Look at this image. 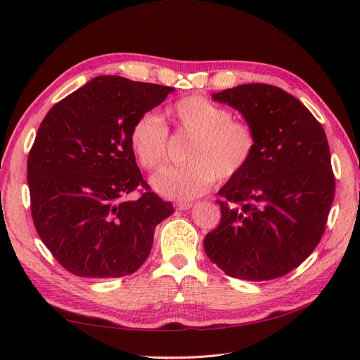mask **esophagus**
Listing matches in <instances>:
<instances>
[{
  "mask_svg": "<svg viewBox=\"0 0 360 360\" xmlns=\"http://www.w3.org/2000/svg\"><path fill=\"white\" fill-rule=\"evenodd\" d=\"M192 206H194V203H192V201H185V203H179V205H177V209H179V210H188V209H191Z\"/></svg>",
  "mask_w": 360,
  "mask_h": 360,
  "instance_id": "obj_1",
  "label": "esophagus"
}]
</instances>
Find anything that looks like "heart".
<instances>
[{
	"instance_id": "obj_1",
	"label": "heart",
	"mask_w": 360,
	"mask_h": 360,
	"mask_svg": "<svg viewBox=\"0 0 360 360\" xmlns=\"http://www.w3.org/2000/svg\"><path fill=\"white\" fill-rule=\"evenodd\" d=\"M180 129L192 136L185 160L177 168L155 174L151 185L160 195L189 201L220 181L232 180L246 171L257 150V136L246 122L232 119L231 110L205 96H188L168 111ZM129 145L146 171H157L166 162L168 129L155 114L140 116L129 133Z\"/></svg>"
}]
</instances>
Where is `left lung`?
Returning a JSON list of instances; mask_svg holds the SVG:
<instances>
[{"label": "left lung", "instance_id": "left-lung-1", "mask_svg": "<svg viewBox=\"0 0 360 360\" xmlns=\"http://www.w3.org/2000/svg\"><path fill=\"white\" fill-rule=\"evenodd\" d=\"M212 99L243 114L257 150L246 171L218 191L221 220L203 241L206 255L232 278L284 276L319 244L335 198L326 131L275 85H236Z\"/></svg>", "mask_w": 360, "mask_h": 360}]
</instances>
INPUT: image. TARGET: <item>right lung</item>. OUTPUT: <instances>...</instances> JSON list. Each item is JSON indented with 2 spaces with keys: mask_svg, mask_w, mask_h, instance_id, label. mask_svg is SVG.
<instances>
[{
  "mask_svg": "<svg viewBox=\"0 0 360 360\" xmlns=\"http://www.w3.org/2000/svg\"><path fill=\"white\" fill-rule=\"evenodd\" d=\"M171 86L98 76L41 122L27 160L32 217L59 264L84 278L134 274L174 207L150 191L129 145L134 122ZM142 186L137 200L127 195Z\"/></svg>",
  "mask_w": 360,
  "mask_h": 360,
  "instance_id": "right-lung-1",
  "label": "right lung"
}]
</instances>
